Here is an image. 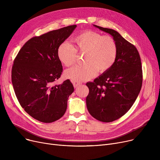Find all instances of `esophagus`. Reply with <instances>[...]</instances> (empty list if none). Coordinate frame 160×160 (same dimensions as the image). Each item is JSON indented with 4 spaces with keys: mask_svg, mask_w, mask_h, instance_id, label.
<instances>
[{
    "mask_svg": "<svg viewBox=\"0 0 160 160\" xmlns=\"http://www.w3.org/2000/svg\"><path fill=\"white\" fill-rule=\"evenodd\" d=\"M72 83H73V86H74V87L75 88L78 87V86H80L82 84V83H81L80 82H77V81H73V82H72Z\"/></svg>",
    "mask_w": 160,
    "mask_h": 160,
    "instance_id": "34e87169",
    "label": "esophagus"
}]
</instances>
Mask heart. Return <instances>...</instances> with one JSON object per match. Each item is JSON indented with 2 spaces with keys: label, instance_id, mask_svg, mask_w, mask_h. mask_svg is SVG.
<instances>
[{
  "label": "heart",
  "instance_id": "heart-1",
  "mask_svg": "<svg viewBox=\"0 0 160 160\" xmlns=\"http://www.w3.org/2000/svg\"><path fill=\"white\" fill-rule=\"evenodd\" d=\"M74 47L67 41L58 47V58L64 65L69 67L74 63L78 53H85L83 65H74L65 72V77L72 81L82 82L90 80L97 71L102 73L114 64L117 47L114 39L103 36L96 32L86 30L72 39Z\"/></svg>",
  "mask_w": 160,
  "mask_h": 160
}]
</instances>
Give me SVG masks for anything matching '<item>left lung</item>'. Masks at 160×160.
I'll list each match as a JSON object with an SVG mask.
<instances>
[{
    "label": "left lung",
    "instance_id": "left-lung-1",
    "mask_svg": "<svg viewBox=\"0 0 160 160\" xmlns=\"http://www.w3.org/2000/svg\"><path fill=\"white\" fill-rule=\"evenodd\" d=\"M110 34L117 47L115 62L111 68L88 82V112L95 119L110 122L123 116L132 106L141 91L142 73L140 56L136 47L117 31L93 24Z\"/></svg>",
    "mask_w": 160,
    "mask_h": 160
}]
</instances>
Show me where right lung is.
<instances>
[{
	"mask_svg": "<svg viewBox=\"0 0 160 160\" xmlns=\"http://www.w3.org/2000/svg\"><path fill=\"white\" fill-rule=\"evenodd\" d=\"M77 27L71 25L31 38L14 60L12 82L17 98L24 111L39 121L52 122L66 112L74 87L69 80L54 85L63 71L57 50Z\"/></svg>",
	"mask_w": 160,
	"mask_h": 160,
	"instance_id": "obj_1",
	"label": "right lung"
}]
</instances>
